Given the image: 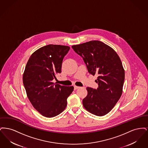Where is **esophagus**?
Segmentation results:
<instances>
[{
	"label": "esophagus",
	"mask_w": 148,
	"mask_h": 148,
	"mask_svg": "<svg viewBox=\"0 0 148 148\" xmlns=\"http://www.w3.org/2000/svg\"><path fill=\"white\" fill-rule=\"evenodd\" d=\"M74 87V90H76V89H77L79 88V86H76V85H75Z\"/></svg>",
	"instance_id": "esophagus-1"
}]
</instances>
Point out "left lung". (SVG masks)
Instances as JSON below:
<instances>
[{
	"instance_id": "1",
	"label": "left lung",
	"mask_w": 148,
	"mask_h": 148,
	"mask_svg": "<svg viewBox=\"0 0 148 148\" xmlns=\"http://www.w3.org/2000/svg\"><path fill=\"white\" fill-rule=\"evenodd\" d=\"M82 56L88 72L98 75L97 89L87 87L88 94L83 100L85 109L97 116L110 112L122 94L125 71L116 51L104 42L92 40L73 45Z\"/></svg>"
}]
</instances>
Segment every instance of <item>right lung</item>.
<instances>
[{"instance_id":"right-lung-1","label":"right lung","mask_w":148,"mask_h":148,"mask_svg":"<svg viewBox=\"0 0 148 148\" xmlns=\"http://www.w3.org/2000/svg\"><path fill=\"white\" fill-rule=\"evenodd\" d=\"M70 47L49 44L36 50L30 56L23 74V82L27 97L42 116L52 118L63 112L67 98L74 90L52 82L62 72L64 57Z\"/></svg>"}]
</instances>
